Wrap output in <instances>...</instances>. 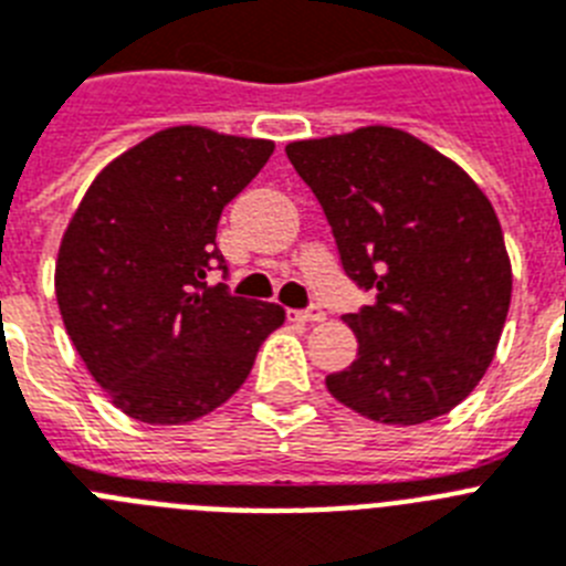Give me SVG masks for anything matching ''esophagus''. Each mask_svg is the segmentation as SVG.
<instances>
[{
	"instance_id": "1",
	"label": "esophagus",
	"mask_w": 566,
	"mask_h": 566,
	"mask_svg": "<svg viewBox=\"0 0 566 566\" xmlns=\"http://www.w3.org/2000/svg\"><path fill=\"white\" fill-rule=\"evenodd\" d=\"M290 318H293V322L316 324V322H324V311L318 307V304H311V307H304V311H290Z\"/></svg>"
}]
</instances>
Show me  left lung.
Returning a JSON list of instances; mask_svg holds the SVG:
<instances>
[{
    "label": "left lung",
    "mask_w": 566,
    "mask_h": 566,
    "mask_svg": "<svg viewBox=\"0 0 566 566\" xmlns=\"http://www.w3.org/2000/svg\"><path fill=\"white\" fill-rule=\"evenodd\" d=\"M344 273L373 302L344 322L358 356L324 385L381 424H424L473 392L499 347L513 270L493 205L455 161L396 127L290 142Z\"/></svg>",
    "instance_id": "left-lung-1"
}]
</instances>
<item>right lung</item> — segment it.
I'll list each match as a JSON object with an SVG mask.
<instances>
[{
	"label": "right lung",
	"mask_w": 566,
	"mask_h": 566,
	"mask_svg": "<svg viewBox=\"0 0 566 566\" xmlns=\"http://www.w3.org/2000/svg\"><path fill=\"white\" fill-rule=\"evenodd\" d=\"M273 142L179 125L102 170L67 224L56 302L73 347L113 405L145 424H185L233 396L282 327L279 304L230 296L216 248L228 201Z\"/></svg>",
	"instance_id": "obj_1"
}]
</instances>
